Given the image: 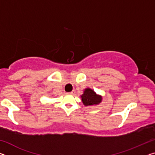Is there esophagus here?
<instances>
[{
	"label": "esophagus",
	"mask_w": 155,
	"mask_h": 155,
	"mask_svg": "<svg viewBox=\"0 0 155 155\" xmlns=\"http://www.w3.org/2000/svg\"><path fill=\"white\" fill-rule=\"evenodd\" d=\"M74 93H75L74 90H72V91H70V92H69V93H68V94H72V95H73V94H74Z\"/></svg>",
	"instance_id": "esophagus-1"
}]
</instances>
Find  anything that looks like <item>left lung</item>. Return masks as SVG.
<instances>
[{
    "label": "left lung",
    "mask_w": 155,
    "mask_h": 155,
    "mask_svg": "<svg viewBox=\"0 0 155 155\" xmlns=\"http://www.w3.org/2000/svg\"><path fill=\"white\" fill-rule=\"evenodd\" d=\"M81 99L85 106L98 104L102 101L101 96H98L94 91L90 88L85 89L84 94L81 96Z\"/></svg>",
    "instance_id": "8db88e82"
}]
</instances>
